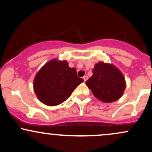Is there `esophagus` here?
<instances>
[{
  "label": "esophagus",
  "mask_w": 152,
  "mask_h": 152,
  "mask_svg": "<svg viewBox=\"0 0 152 152\" xmlns=\"http://www.w3.org/2000/svg\"><path fill=\"white\" fill-rule=\"evenodd\" d=\"M83 80H84V81H86V80L88 79V76H83Z\"/></svg>",
  "instance_id": "obj_1"
}]
</instances>
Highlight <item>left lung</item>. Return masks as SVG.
<instances>
[{
  "instance_id": "1",
  "label": "left lung",
  "mask_w": 152,
  "mask_h": 152,
  "mask_svg": "<svg viewBox=\"0 0 152 152\" xmlns=\"http://www.w3.org/2000/svg\"><path fill=\"white\" fill-rule=\"evenodd\" d=\"M86 84L95 97L106 103L118 100L126 87L121 71L113 65L103 62L96 64L93 76L87 80Z\"/></svg>"
}]
</instances>
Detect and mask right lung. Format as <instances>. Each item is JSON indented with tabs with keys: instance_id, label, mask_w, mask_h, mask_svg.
<instances>
[{
	"instance_id": "1",
	"label": "right lung",
	"mask_w": 152,
	"mask_h": 152,
	"mask_svg": "<svg viewBox=\"0 0 152 152\" xmlns=\"http://www.w3.org/2000/svg\"><path fill=\"white\" fill-rule=\"evenodd\" d=\"M83 79L77 76L75 68L66 61H50L41 68L34 81L38 99L48 106H56L69 98Z\"/></svg>"
}]
</instances>
